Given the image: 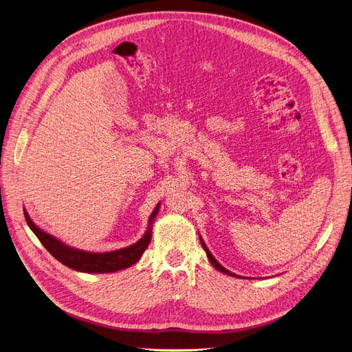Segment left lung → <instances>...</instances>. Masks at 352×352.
Listing matches in <instances>:
<instances>
[{
  "label": "left lung",
  "instance_id": "obj_1",
  "mask_svg": "<svg viewBox=\"0 0 352 352\" xmlns=\"http://www.w3.org/2000/svg\"><path fill=\"white\" fill-rule=\"evenodd\" d=\"M199 241H201V244H202V248H204V251L207 252V256H208V260H210V263L212 264V267L215 268V270H218V271H221V272H223V274H227V275H231V276H238V275H235V274H232L231 271H228L227 268H224L223 265H221L217 260H215V258L212 256V254H211V251L207 248V245H206V243H204V239H202L201 238V235H199Z\"/></svg>",
  "mask_w": 352,
  "mask_h": 352
}]
</instances>
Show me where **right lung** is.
I'll return each instance as SVG.
<instances>
[{"instance_id":"add662e5","label":"right lung","mask_w":352,"mask_h":352,"mask_svg":"<svg viewBox=\"0 0 352 352\" xmlns=\"http://www.w3.org/2000/svg\"><path fill=\"white\" fill-rule=\"evenodd\" d=\"M160 206L161 202H158L157 207L154 208L153 214L150 215V219H148L146 231L135 244L121 250L109 251V252H89V251H82V250L69 247L63 241H60L58 238H55L54 235L43 231L38 226H35L34 221L30 218L25 210H24V215L31 231L36 235V238L40 239L41 244L47 248V251L55 258V260H58L65 267L80 272L104 274V272H116L120 270H125L128 267L134 265L140 260L141 255L146 250L148 244L151 243L153 223L160 211Z\"/></svg>"}]
</instances>
